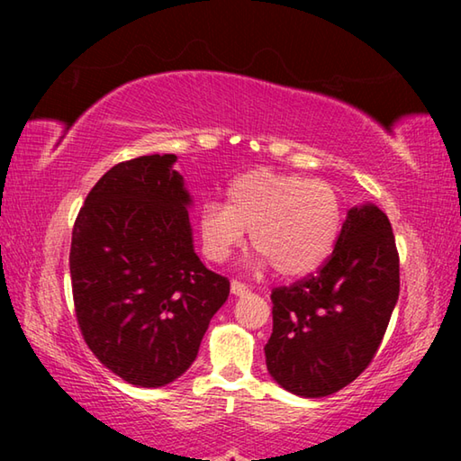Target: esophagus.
<instances>
[{
  "label": "esophagus",
  "instance_id": "obj_1",
  "mask_svg": "<svg viewBox=\"0 0 461 461\" xmlns=\"http://www.w3.org/2000/svg\"><path fill=\"white\" fill-rule=\"evenodd\" d=\"M231 293H233V295H246V293H249V287L246 285V283L233 279L231 281Z\"/></svg>",
  "mask_w": 461,
  "mask_h": 461
}]
</instances>
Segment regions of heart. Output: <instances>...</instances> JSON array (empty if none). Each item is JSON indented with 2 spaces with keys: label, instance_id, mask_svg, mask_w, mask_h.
Wrapping results in <instances>:
<instances>
[{
  "label": "heart",
  "instance_id": "obj_1",
  "mask_svg": "<svg viewBox=\"0 0 461 461\" xmlns=\"http://www.w3.org/2000/svg\"><path fill=\"white\" fill-rule=\"evenodd\" d=\"M198 225L208 259H228L251 230L261 261L281 276L297 277L330 256L342 225V200L329 182L259 168L231 182L228 205L205 202Z\"/></svg>",
  "mask_w": 461,
  "mask_h": 461
}]
</instances>
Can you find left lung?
Listing matches in <instances>:
<instances>
[{
	"instance_id": "obj_1",
	"label": "left lung",
	"mask_w": 461,
	"mask_h": 461,
	"mask_svg": "<svg viewBox=\"0 0 461 461\" xmlns=\"http://www.w3.org/2000/svg\"><path fill=\"white\" fill-rule=\"evenodd\" d=\"M398 293L400 258L386 213L370 203L352 208L322 266L271 291L269 375L305 398L345 388L375 358Z\"/></svg>"
}]
</instances>
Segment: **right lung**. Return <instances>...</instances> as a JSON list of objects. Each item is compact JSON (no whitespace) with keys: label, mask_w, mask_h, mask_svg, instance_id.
<instances>
[{"label":"right lung","mask_w":461,"mask_h":461,"mask_svg":"<svg viewBox=\"0 0 461 461\" xmlns=\"http://www.w3.org/2000/svg\"><path fill=\"white\" fill-rule=\"evenodd\" d=\"M174 154L119 162L73 225L71 285L81 335L116 376L158 388L190 368L230 279L194 253Z\"/></svg>","instance_id":"1"}]
</instances>
